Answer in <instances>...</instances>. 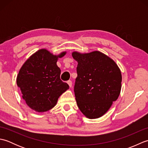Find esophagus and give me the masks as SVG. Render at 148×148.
<instances>
[{
    "label": "esophagus",
    "instance_id": "esophagus-1",
    "mask_svg": "<svg viewBox=\"0 0 148 148\" xmlns=\"http://www.w3.org/2000/svg\"><path fill=\"white\" fill-rule=\"evenodd\" d=\"M67 83V84H69V86L71 88V87H72V81H71V80H69Z\"/></svg>",
    "mask_w": 148,
    "mask_h": 148
}]
</instances>
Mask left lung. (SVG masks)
<instances>
[{"label":"left lung","mask_w":148,"mask_h":148,"mask_svg":"<svg viewBox=\"0 0 148 148\" xmlns=\"http://www.w3.org/2000/svg\"><path fill=\"white\" fill-rule=\"evenodd\" d=\"M72 56L78 63L74 85L78 108L88 118L101 117L120 93V69L112 59L99 51H74Z\"/></svg>","instance_id":"1"}]
</instances>
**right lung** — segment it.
<instances>
[{"instance_id": "obj_1", "label": "right lung", "mask_w": 148, "mask_h": 148, "mask_svg": "<svg viewBox=\"0 0 148 148\" xmlns=\"http://www.w3.org/2000/svg\"><path fill=\"white\" fill-rule=\"evenodd\" d=\"M66 54L54 55L41 49L22 65L16 83L27 106L37 112L48 111L56 106L59 97L69 88L60 79L61 70L56 62Z\"/></svg>"}]
</instances>
